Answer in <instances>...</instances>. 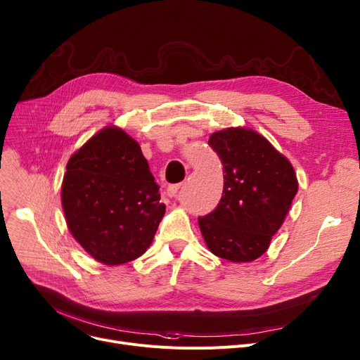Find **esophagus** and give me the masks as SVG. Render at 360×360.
I'll return each mask as SVG.
<instances>
[{
	"label": "esophagus",
	"instance_id": "esophagus-1",
	"mask_svg": "<svg viewBox=\"0 0 360 360\" xmlns=\"http://www.w3.org/2000/svg\"><path fill=\"white\" fill-rule=\"evenodd\" d=\"M179 188H181V184L169 185V186H167V190H166V195H167V197H170V198L175 197V195L178 194V190H179Z\"/></svg>",
	"mask_w": 360,
	"mask_h": 360
}]
</instances>
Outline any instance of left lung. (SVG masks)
Segmentation results:
<instances>
[{
  "mask_svg": "<svg viewBox=\"0 0 360 360\" xmlns=\"http://www.w3.org/2000/svg\"><path fill=\"white\" fill-rule=\"evenodd\" d=\"M209 144L223 163V197L198 217L209 250L224 259L250 262L270 247L297 193L290 162L258 132L228 128Z\"/></svg>",
  "mask_w": 360,
  "mask_h": 360,
  "instance_id": "8db88e82",
  "label": "left lung"
}]
</instances>
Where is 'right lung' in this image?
I'll return each instance as SVG.
<instances>
[{
    "instance_id": "right-lung-1",
    "label": "right lung",
    "mask_w": 360,
    "mask_h": 360,
    "mask_svg": "<svg viewBox=\"0 0 360 360\" xmlns=\"http://www.w3.org/2000/svg\"><path fill=\"white\" fill-rule=\"evenodd\" d=\"M159 188L139 143L106 127L68 160L63 181L68 228L108 266L136 259L150 247L165 216Z\"/></svg>"
}]
</instances>
